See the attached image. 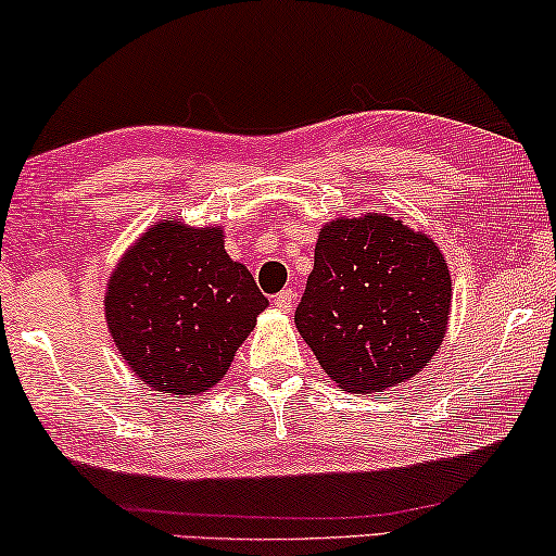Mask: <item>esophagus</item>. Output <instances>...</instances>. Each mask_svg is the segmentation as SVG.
<instances>
[{"label":"esophagus","instance_id":"34e87169","mask_svg":"<svg viewBox=\"0 0 556 556\" xmlns=\"http://www.w3.org/2000/svg\"><path fill=\"white\" fill-rule=\"evenodd\" d=\"M293 299H295V291H293V288H286V291L276 293V299H273V304H276V306L280 308V312H291Z\"/></svg>","mask_w":556,"mask_h":556}]
</instances>
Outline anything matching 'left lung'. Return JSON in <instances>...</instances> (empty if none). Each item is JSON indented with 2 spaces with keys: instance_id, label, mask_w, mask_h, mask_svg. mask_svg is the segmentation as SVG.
Segmentation results:
<instances>
[{
  "instance_id": "1",
  "label": "left lung",
  "mask_w": 556,
  "mask_h": 556,
  "mask_svg": "<svg viewBox=\"0 0 556 556\" xmlns=\"http://www.w3.org/2000/svg\"><path fill=\"white\" fill-rule=\"evenodd\" d=\"M450 306V268L431 237L393 216H340L319 232L295 327L334 383L375 393L434 357Z\"/></svg>"
}]
</instances>
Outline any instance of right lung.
Segmentation results:
<instances>
[{"label": "right lung", "mask_w": 556, "mask_h": 556, "mask_svg": "<svg viewBox=\"0 0 556 556\" xmlns=\"http://www.w3.org/2000/svg\"><path fill=\"white\" fill-rule=\"evenodd\" d=\"M268 299L225 250L222 227L163 219L112 270L104 308L137 380L170 395L219 383Z\"/></svg>", "instance_id": "add662e5"}]
</instances>
